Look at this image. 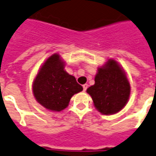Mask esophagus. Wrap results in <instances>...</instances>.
<instances>
[{
	"label": "esophagus",
	"mask_w": 156,
	"mask_h": 156,
	"mask_svg": "<svg viewBox=\"0 0 156 156\" xmlns=\"http://www.w3.org/2000/svg\"><path fill=\"white\" fill-rule=\"evenodd\" d=\"M87 88H88V84H86V83L83 85V91H86Z\"/></svg>",
	"instance_id": "obj_1"
}]
</instances>
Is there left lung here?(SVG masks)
<instances>
[{"label": "left lung", "mask_w": 156, "mask_h": 156, "mask_svg": "<svg viewBox=\"0 0 156 156\" xmlns=\"http://www.w3.org/2000/svg\"><path fill=\"white\" fill-rule=\"evenodd\" d=\"M131 92L130 83L120 66L114 60H108L98 68L95 84L87 89L96 108L103 114L119 112L128 101Z\"/></svg>", "instance_id": "8db88e82"}]
</instances>
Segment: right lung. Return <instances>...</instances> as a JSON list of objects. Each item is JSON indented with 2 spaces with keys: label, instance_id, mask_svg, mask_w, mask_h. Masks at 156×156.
<instances>
[{
  "label": "right lung",
  "instance_id": "add662e5",
  "mask_svg": "<svg viewBox=\"0 0 156 156\" xmlns=\"http://www.w3.org/2000/svg\"><path fill=\"white\" fill-rule=\"evenodd\" d=\"M64 66L60 55L55 54L48 58L34 79L32 90L36 100L51 111L65 109L72 96L83 90V87L65 71Z\"/></svg>",
  "mask_w": 156,
  "mask_h": 156
}]
</instances>
